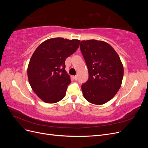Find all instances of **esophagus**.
I'll list each match as a JSON object with an SVG mask.
<instances>
[{"mask_svg":"<svg viewBox=\"0 0 148 148\" xmlns=\"http://www.w3.org/2000/svg\"><path fill=\"white\" fill-rule=\"evenodd\" d=\"M73 78H74V79H75V80H77V79H78V76L76 75V76H75V77H73Z\"/></svg>","mask_w":148,"mask_h":148,"instance_id":"esophagus-1","label":"esophagus"}]
</instances>
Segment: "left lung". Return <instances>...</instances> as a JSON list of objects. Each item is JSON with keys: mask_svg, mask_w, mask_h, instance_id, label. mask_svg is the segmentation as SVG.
I'll return each instance as SVG.
<instances>
[{"mask_svg": "<svg viewBox=\"0 0 148 148\" xmlns=\"http://www.w3.org/2000/svg\"><path fill=\"white\" fill-rule=\"evenodd\" d=\"M80 50L89 73L88 80L82 85L83 95L92 104H105L112 99L122 84V62L114 48L104 41H82Z\"/></svg>", "mask_w": 148, "mask_h": 148, "instance_id": "obj_1", "label": "left lung"}]
</instances>
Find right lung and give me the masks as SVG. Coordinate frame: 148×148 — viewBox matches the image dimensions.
<instances>
[{"label":"right lung","instance_id":"1","mask_svg":"<svg viewBox=\"0 0 148 148\" xmlns=\"http://www.w3.org/2000/svg\"><path fill=\"white\" fill-rule=\"evenodd\" d=\"M79 41L62 38L49 39L34 52L28 66V77L33 91L44 102L56 103L65 97L71 82L65 61L77 50Z\"/></svg>","mask_w":148,"mask_h":148}]
</instances>
